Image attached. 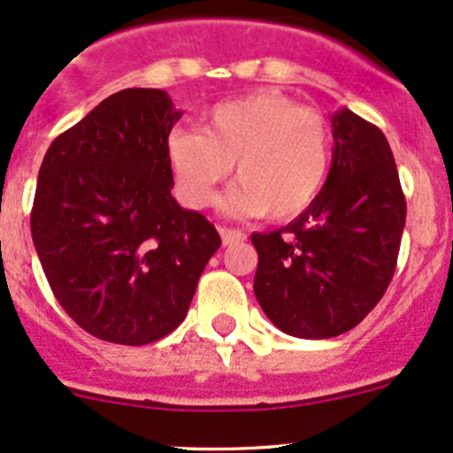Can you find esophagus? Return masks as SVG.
Segmentation results:
<instances>
[{"instance_id":"1","label":"esophagus","mask_w":453,"mask_h":453,"mask_svg":"<svg viewBox=\"0 0 453 453\" xmlns=\"http://www.w3.org/2000/svg\"><path fill=\"white\" fill-rule=\"evenodd\" d=\"M219 234H221L223 245H232V243H241V241L248 239V234L236 227H219Z\"/></svg>"}]
</instances>
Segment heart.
<instances>
[{"instance_id":"obj_1","label":"heart","mask_w":453,"mask_h":453,"mask_svg":"<svg viewBox=\"0 0 453 453\" xmlns=\"http://www.w3.org/2000/svg\"><path fill=\"white\" fill-rule=\"evenodd\" d=\"M331 129L318 111L263 89L203 113L197 129L173 131L166 159L180 199L205 208L232 171L226 208L287 221L309 208L331 173Z\"/></svg>"}]
</instances>
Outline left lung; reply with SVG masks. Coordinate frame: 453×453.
<instances>
[{
	"mask_svg": "<svg viewBox=\"0 0 453 453\" xmlns=\"http://www.w3.org/2000/svg\"><path fill=\"white\" fill-rule=\"evenodd\" d=\"M333 162L318 199L289 226L252 234L254 294L287 335L326 340L357 326L386 294L405 197L386 135L350 109L331 116Z\"/></svg>",
	"mask_w": 453,
	"mask_h": 453,
	"instance_id": "1",
	"label": "left lung"
}]
</instances>
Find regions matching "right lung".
<instances>
[{"label": "right lung", "instance_id": "obj_1", "mask_svg": "<svg viewBox=\"0 0 453 453\" xmlns=\"http://www.w3.org/2000/svg\"><path fill=\"white\" fill-rule=\"evenodd\" d=\"M181 118L162 89H122L58 135L30 214L45 278L89 335L142 346L184 322L221 236L171 195L168 134Z\"/></svg>", "mask_w": 453, "mask_h": 453}]
</instances>
